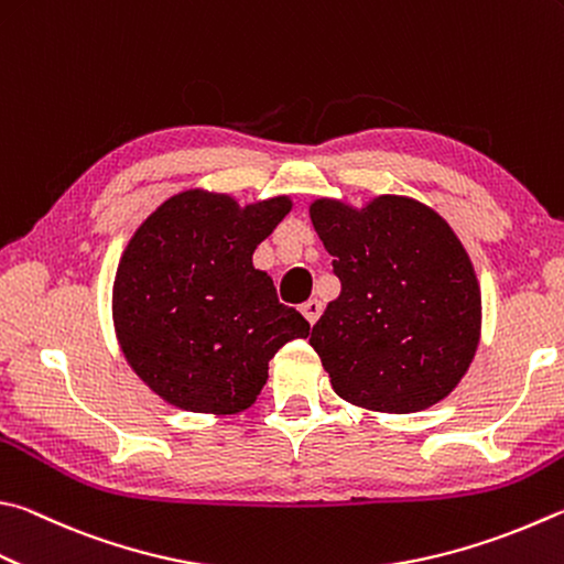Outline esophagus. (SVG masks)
<instances>
[{"label": "esophagus", "instance_id": "1", "mask_svg": "<svg viewBox=\"0 0 564 564\" xmlns=\"http://www.w3.org/2000/svg\"><path fill=\"white\" fill-rule=\"evenodd\" d=\"M301 313H303L305 321H308L311 325H315V323H317V317H321V313H323V303H321V301H315V299L305 301V303L301 305Z\"/></svg>", "mask_w": 564, "mask_h": 564}]
</instances>
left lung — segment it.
<instances>
[{"label":"left lung","instance_id":"obj_1","mask_svg":"<svg viewBox=\"0 0 564 564\" xmlns=\"http://www.w3.org/2000/svg\"><path fill=\"white\" fill-rule=\"evenodd\" d=\"M311 221L343 285L311 333L335 394L387 414L442 402L480 340V285L454 229L399 194L362 209L321 197Z\"/></svg>","mask_w":564,"mask_h":564}]
</instances>
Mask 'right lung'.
<instances>
[{"instance_id":"add662e5","label":"right lung","mask_w":564,"mask_h":564,"mask_svg":"<svg viewBox=\"0 0 564 564\" xmlns=\"http://www.w3.org/2000/svg\"><path fill=\"white\" fill-rule=\"evenodd\" d=\"M291 197L247 207L207 189L180 192L132 234L112 283V325L128 365L167 404L199 414L249 409L281 347L308 337L279 303L256 247L291 212Z\"/></svg>"}]
</instances>
